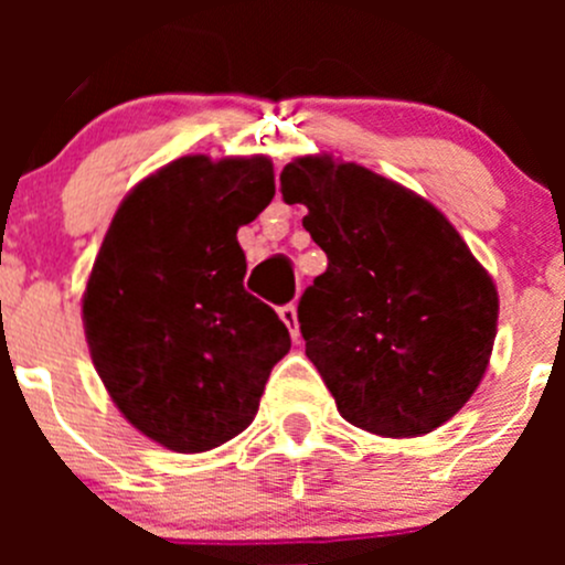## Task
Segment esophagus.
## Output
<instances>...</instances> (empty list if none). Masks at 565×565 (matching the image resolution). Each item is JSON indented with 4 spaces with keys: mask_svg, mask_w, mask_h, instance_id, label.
I'll use <instances>...</instances> for the list:
<instances>
[{
    "mask_svg": "<svg viewBox=\"0 0 565 565\" xmlns=\"http://www.w3.org/2000/svg\"><path fill=\"white\" fill-rule=\"evenodd\" d=\"M278 317L284 319V324L289 328V333H292V339H298L300 335V324H298V309H295V303H287L278 309Z\"/></svg>",
    "mask_w": 565,
    "mask_h": 565,
    "instance_id": "1",
    "label": "esophagus"
}]
</instances>
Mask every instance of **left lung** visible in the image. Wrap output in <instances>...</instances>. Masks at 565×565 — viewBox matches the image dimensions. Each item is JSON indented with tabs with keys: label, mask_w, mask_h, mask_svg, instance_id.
Segmentation results:
<instances>
[{
	"label": "left lung",
	"mask_w": 565,
	"mask_h": 565,
	"mask_svg": "<svg viewBox=\"0 0 565 565\" xmlns=\"http://www.w3.org/2000/svg\"><path fill=\"white\" fill-rule=\"evenodd\" d=\"M306 204L328 270L298 303L306 355L341 418L380 437H418L465 407L498 333V289L446 215L398 182L330 156L281 172Z\"/></svg>",
	"instance_id": "left-lung-1"
}]
</instances>
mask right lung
Returning a JSON list of instances; mask_svg holds the SVG:
<instances>
[{
	"label": "right lung",
	"mask_w": 565,
	"mask_h": 565,
	"mask_svg": "<svg viewBox=\"0 0 565 565\" xmlns=\"http://www.w3.org/2000/svg\"><path fill=\"white\" fill-rule=\"evenodd\" d=\"M273 193L265 156L177 158L122 199L98 250L82 309L89 355L119 413L169 451L241 435L292 347L243 287L237 230Z\"/></svg>",
	"instance_id": "obj_1"
}]
</instances>
